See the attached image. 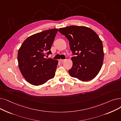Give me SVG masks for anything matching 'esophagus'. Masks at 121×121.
<instances>
[{"label":"esophagus","instance_id":"34e87169","mask_svg":"<svg viewBox=\"0 0 121 121\" xmlns=\"http://www.w3.org/2000/svg\"><path fill=\"white\" fill-rule=\"evenodd\" d=\"M60 61L61 62H65L67 61V59H60Z\"/></svg>","mask_w":121,"mask_h":121}]
</instances>
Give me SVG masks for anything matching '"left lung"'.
Wrapping results in <instances>:
<instances>
[{
  "instance_id": "8db88e82",
  "label": "left lung",
  "mask_w": 121,
  "mask_h": 121,
  "mask_svg": "<svg viewBox=\"0 0 121 121\" xmlns=\"http://www.w3.org/2000/svg\"><path fill=\"white\" fill-rule=\"evenodd\" d=\"M58 31L69 41L73 67L69 70L72 77L82 81H89L96 77L102 67L104 52L101 40L91 28L72 25Z\"/></svg>"
}]
</instances>
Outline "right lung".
Segmentation results:
<instances>
[{
	"label": "right lung",
	"mask_w": 121,
	"mask_h": 121,
	"mask_svg": "<svg viewBox=\"0 0 121 121\" xmlns=\"http://www.w3.org/2000/svg\"><path fill=\"white\" fill-rule=\"evenodd\" d=\"M58 29L47 30L32 35L22 43L17 53L18 67L32 85L38 86L53 78L58 61L44 56L52 54L50 48Z\"/></svg>",
	"instance_id": "right-lung-1"
}]
</instances>
